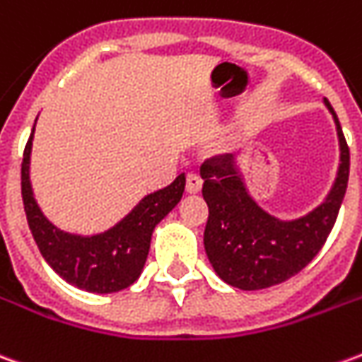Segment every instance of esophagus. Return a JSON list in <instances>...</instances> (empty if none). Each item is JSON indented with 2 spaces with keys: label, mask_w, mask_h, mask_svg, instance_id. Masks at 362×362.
<instances>
[{
  "label": "esophagus",
  "mask_w": 362,
  "mask_h": 362,
  "mask_svg": "<svg viewBox=\"0 0 362 362\" xmlns=\"http://www.w3.org/2000/svg\"><path fill=\"white\" fill-rule=\"evenodd\" d=\"M202 184H204V182H202V178H199L197 174H188V176H186V192H188V194H197V192L202 189Z\"/></svg>",
  "instance_id": "34e87169"
}]
</instances>
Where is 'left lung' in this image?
Wrapping results in <instances>:
<instances>
[{"label": "left lung", "instance_id": "8db88e82", "mask_svg": "<svg viewBox=\"0 0 362 362\" xmlns=\"http://www.w3.org/2000/svg\"><path fill=\"white\" fill-rule=\"evenodd\" d=\"M339 139V168L326 199L308 215L281 221L264 211L248 194L235 157L217 155L205 160L199 174L204 178V199L209 207L205 225V254L221 279L243 291H258L291 279L310 264L337 219L347 180L349 147L332 104Z\"/></svg>", "mask_w": 362, "mask_h": 362}]
</instances>
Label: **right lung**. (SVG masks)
Returning a JSON list of instances; mask_svg holds the SVG:
<instances>
[{"label": "right lung", "mask_w": 362, "mask_h": 362, "mask_svg": "<svg viewBox=\"0 0 362 362\" xmlns=\"http://www.w3.org/2000/svg\"><path fill=\"white\" fill-rule=\"evenodd\" d=\"M35 134V127H33ZM28 137L21 165V194L28 228L42 258L62 279L89 293H116L139 279L149 254L153 230L174 205L180 202L186 176L180 174L166 188L145 196L118 225L95 236L69 235L54 227L36 204L30 186V149Z\"/></svg>", "instance_id": "right-lung-1"}]
</instances>
